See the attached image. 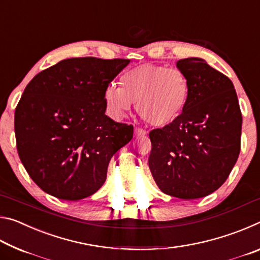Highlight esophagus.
I'll use <instances>...</instances> for the list:
<instances>
[{
    "label": "esophagus",
    "instance_id": "34e87169",
    "mask_svg": "<svg viewBox=\"0 0 260 260\" xmlns=\"http://www.w3.org/2000/svg\"><path fill=\"white\" fill-rule=\"evenodd\" d=\"M148 132L143 128H140V127H136L135 128V136H138V138H141V136H144L147 135Z\"/></svg>",
    "mask_w": 260,
    "mask_h": 260
}]
</instances>
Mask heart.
<instances>
[{"instance_id": "obj_1", "label": "heart", "mask_w": 260, "mask_h": 260, "mask_svg": "<svg viewBox=\"0 0 260 260\" xmlns=\"http://www.w3.org/2000/svg\"><path fill=\"white\" fill-rule=\"evenodd\" d=\"M121 87L110 83L104 103L114 117L125 116L136 103L142 119L153 126L169 125L181 116L190 96V83L182 70L164 65L142 64L126 71Z\"/></svg>"}]
</instances>
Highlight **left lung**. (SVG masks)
<instances>
[{
	"label": "left lung",
	"mask_w": 260,
	"mask_h": 260,
	"mask_svg": "<svg viewBox=\"0 0 260 260\" xmlns=\"http://www.w3.org/2000/svg\"><path fill=\"white\" fill-rule=\"evenodd\" d=\"M190 96L177 120L149 133L157 186L183 200L208 196L226 181L240 155L242 113L231 79L202 58L180 59Z\"/></svg>",
	"instance_id": "1"
}]
</instances>
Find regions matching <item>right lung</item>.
I'll use <instances>...</instances> for the list:
<instances>
[{"label":"right lung","instance_id":"right-lung-1","mask_svg":"<svg viewBox=\"0 0 260 260\" xmlns=\"http://www.w3.org/2000/svg\"><path fill=\"white\" fill-rule=\"evenodd\" d=\"M129 59L60 60L26 86L15 111L17 151L30 179L60 200L78 201L103 186L111 157L133 125L105 114L103 93Z\"/></svg>","mask_w":260,"mask_h":260}]
</instances>
